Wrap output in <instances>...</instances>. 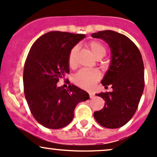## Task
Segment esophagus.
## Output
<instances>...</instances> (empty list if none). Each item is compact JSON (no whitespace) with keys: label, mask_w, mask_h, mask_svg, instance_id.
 I'll list each match as a JSON object with an SVG mask.
<instances>
[{"label":"esophagus","mask_w":157,"mask_h":157,"mask_svg":"<svg viewBox=\"0 0 157 157\" xmlns=\"http://www.w3.org/2000/svg\"><path fill=\"white\" fill-rule=\"evenodd\" d=\"M89 97H90V98H93L94 97V94H92V93H90L89 94Z\"/></svg>","instance_id":"1"}]
</instances>
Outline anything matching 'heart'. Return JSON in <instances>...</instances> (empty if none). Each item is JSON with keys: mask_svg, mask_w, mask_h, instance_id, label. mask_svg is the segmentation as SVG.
I'll list each match as a JSON object with an SVG mask.
<instances>
[{"mask_svg": "<svg viewBox=\"0 0 157 157\" xmlns=\"http://www.w3.org/2000/svg\"><path fill=\"white\" fill-rule=\"evenodd\" d=\"M88 48L91 54L98 59H102L106 54V48L100 41H92L88 44ZM78 47L75 46L69 51L68 56V65L71 69H75L77 67V54ZM101 78V73L98 70H85L82 69L78 71L74 76L75 83L80 88L86 90H90L94 88L95 83Z\"/></svg>", "mask_w": 157, "mask_h": 157, "instance_id": "b5f03b06", "label": "heart"}]
</instances>
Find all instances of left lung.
I'll list each match as a JSON object with an SVG mask.
<instances>
[{"mask_svg": "<svg viewBox=\"0 0 157 157\" xmlns=\"http://www.w3.org/2000/svg\"><path fill=\"white\" fill-rule=\"evenodd\" d=\"M110 47L112 60L101 84L111 92H101L97 96L105 101L102 109L94 113L97 122L107 128H120L136 112L144 88V67L138 47L128 37L111 30L91 34Z\"/></svg>", "mask_w": 157, "mask_h": 157, "instance_id": "obj_1", "label": "left lung"}]
</instances>
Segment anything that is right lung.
Here are the masks:
<instances>
[{"instance_id": "obj_1", "label": "right lung", "mask_w": 157, "mask_h": 157, "mask_svg": "<svg viewBox=\"0 0 157 157\" xmlns=\"http://www.w3.org/2000/svg\"><path fill=\"white\" fill-rule=\"evenodd\" d=\"M85 37L50 32L38 38L29 52L23 70L24 94L32 116L45 128L67 126L73 119L76 105L89 99L86 91L70 82L67 88L56 85L69 72V51Z\"/></svg>"}]
</instances>
